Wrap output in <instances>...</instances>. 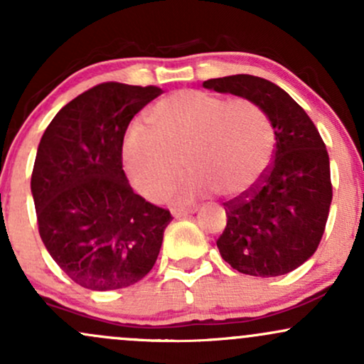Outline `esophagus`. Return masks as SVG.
Returning <instances> with one entry per match:
<instances>
[{
  "instance_id": "esophagus-1",
  "label": "esophagus",
  "mask_w": 364,
  "mask_h": 364,
  "mask_svg": "<svg viewBox=\"0 0 364 364\" xmlns=\"http://www.w3.org/2000/svg\"><path fill=\"white\" fill-rule=\"evenodd\" d=\"M195 212H196L195 207H178V208H173V210H171V214L178 219V217H186L190 214H195Z\"/></svg>"
}]
</instances>
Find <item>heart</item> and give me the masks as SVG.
Here are the masks:
<instances>
[{
	"mask_svg": "<svg viewBox=\"0 0 364 364\" xmlns=\"http://www.w3.org/2000/svg\"><path fill=\"white\" fill-rule=\"evenodd\" d=\"M156 129L128 128L123 161L132 185L150 200L162 198L185 171L174 196L193 200L219 190L241 196L253 190L272 157V132L248 101H229L202 90H179L157 102Z\"/></svg>",
	"mask_w": 364,
	"mask_h": 364,
	"instance_id": "1",
	"label": "heart"
}]
</instances>
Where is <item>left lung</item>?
Segmentation results:
<instances>
[{
  "label": "left lung",
  "instance_id": "obj_1",
  "mask_svg": "<svg viewBox=\"0 0 364 364\" xmlns=\"http://www.w3.org/2000/svg\"><path fill=\"white\" fill-rule=\"evenodd\" d=\"M203 87L255 104L275 136L274 161L260 185L224 203L220 257L255 277L289 274L316 252L327 224L332 183L323 140L303 107L265 78L231 75Z\"/></svg>",
  "mask_w": 364,
  "mask_h": 364
}]
</instances>
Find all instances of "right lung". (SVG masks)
<instances>
[{
  "label": "right lung",
  "mask_w": 364,
  "mask_h": 364,
  "mask_svg": "<svg viewBox=\"0 0 364 364\" xmlns=\"http://www.w3.org/2000/svg\"><path fill=\"white\" fill-rule=\"evenodd\" d=\"M161 94L152 85H95L66 104L39 141L31 191L41 240L85 289H123L144 279L173 220L133 191L121 157L129 121Z\"/></svg>",
  "instance_id": "right-lung-1"
}]
</instances>
